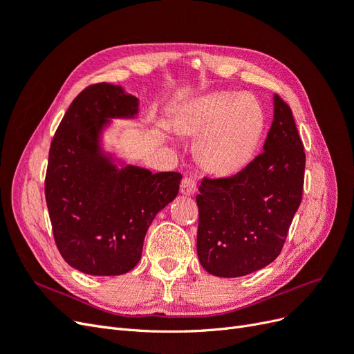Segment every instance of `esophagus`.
I'll use <instances>...</instances> for the list:
<instances>
[{
  "instance_id": "obj_1",
  "label": "esophagus",
  "mask_w": 354,
  "mask_h": 354,
  "mask_svg": "<svg viewBox=\"0 0 354 354\" xmlns=\"http://www.w3.org/2000/svg\"><path fill=\"white\" fill-rule=\"evenodd\" d=\"M180 192L183 195H187V196L194 195L195 192H196V180L194 177H187L186 176L183 180H181V183H180Z\"/></svg>"
}]
</instances>
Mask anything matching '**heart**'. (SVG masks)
<instances>
[{"instance_id":"heart-1","label":"heart","mask_w":354,"mask_h":354,"mask_svg":"<svg viewBox=\"0 0 354 354\" xmlns=\"http://www.w3.org/2000/svg\"><path fill=\"white\" fill-rule=\"evenodd\" d=\"M264 115L250 95L214 93L203 95L178 115V133L202 136L201 155L214 169L232 171L252 155L263 131Z\"/></svg>"}]
</instances>
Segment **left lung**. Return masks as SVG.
<instances>
[{
	"label": "left lung",
	"mask_w": 354,
	"mask_h": 354,
	"mask_svg": "<svg viewBox=\"0 0 354 354\" xmlns=\"http://www.w3.org/2000/svg\"><path fill=\"white\" fill-rule=\"evenodd\" d=\"M273 122L263 149L239 173L202 180L196 250L214 276L239 277L281 254L303 199L306 153L291 108L273 95Z\"/></svg>",
	"instance_id": "left-lung-1"
}]
</instances>
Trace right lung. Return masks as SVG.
<instances>
[{"mask_svg": "<svg viewBox=\"0 0 354 354\" xmlns=\"http://www.w3.org/2000/svg\"><path fill=\"white\" fill-rule=\"evenodd\" d=\"M138 99L120 85L93 84L71 103L53 137L46 201L57 250L82 273L118 276L142 259L156 214L178 194L181 174L116 165L100 146L111 118H134Z\"/></svg>", "mask_w": 354, "mask_h": 354, "instance_id": "add662e5", "label": "right lung"}]
</instances>
